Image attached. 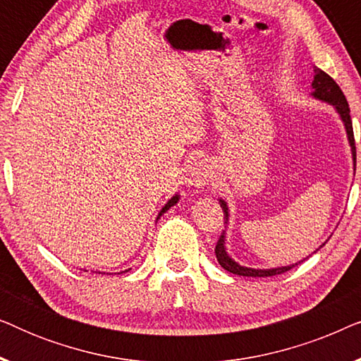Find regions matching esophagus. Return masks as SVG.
Instances as JSON below:
<instances>
[{
  "instance_id": "1",
  "label": "esophagus",
  "mask_w": 361,
  "mask_h": 361,
  "mask_svg": "<svg viewBox=\"0 0 361 361\" xmlns=\"http://www.w3.org/2000/svg\"><path fill=\"white\" fill-rule=\"evenodd\" d=\"M212 179V171L210 166L204 161H195L194 164H190L185 171V180L187 184L194 187H204Z\"/></svg>"
}]
</instances>
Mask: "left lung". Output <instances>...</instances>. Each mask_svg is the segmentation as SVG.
<instances>
[{
	"mask_svg": "<svg viewBox=\"0 0 361 361\" xmlns=\"http://www.w3.org/2000/svg\"><path fill=\"white\" fill-rule=\"evenodd\" d=\"M314 82H312V88H314V97L319 98V100L329 102L337 108V111L342 116V120L345 123V130H347L348 135V141L350 146H352V152H353V162L357 166V146H355V136H353V126H352V118H350V106L347 98H345L342 88L337 85V82L334 80L329 73H325L324 71L315 67L314 68ZM221 209H224L225 219L228 220V209H226V204L224 200H220ZM215 255L216 259H219L220 266L230 273L238 274V276H248V278H266V276H276V274H283L286 271L293 269L294 266H298V263L293 266H284V268H273V269H251V268H245V266H240L238 263H235L233 259L226 255L225 251V231L220 235L219 241H216L215 246ZM302 261H299V264Z\"/></svg>",
	"mask_w": 361,
	"mask_h": 361,
	"instance_id": "8db88e82",
	"label": "left lung"
}]
</instances>
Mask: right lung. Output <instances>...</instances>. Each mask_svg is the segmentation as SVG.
I'll use <instances>...</instances> for the list:
<instances>
[{
	"instance_id": "1",
	"label": "right lung",
	"mask_w": 361,
	"mask_h": 361,
	"mask_svg": "<svg viewBox=\"0 0 361 361\" xmlns=\"http://www.w3.org/2000/svg\"><path fill=\"white\" fill-rule=\"evenodd\" d=\"M177 200H179V195L172 197V199H171V200H169V202H167V204H166V207H164V209H162V210H161V214H159V216H161L162 214H164V212H167V210H169L172 205H174V204H177Z\"/></svg>"
}]
</instances>
